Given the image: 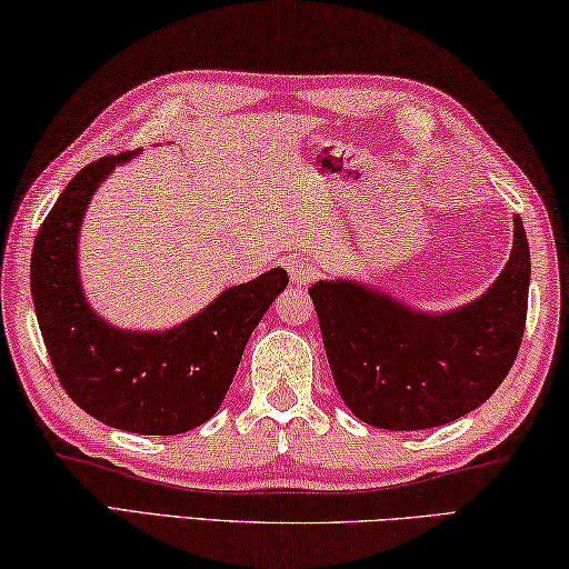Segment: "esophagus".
Wrapping results in <instances>:
<instances>
[{"instance_id":"obj_1","label":"esophagus","mask_w":569,"mask_h":569,"mask_svg":"<svg viewBox=\"0 0 569 569\" xmlns=\"http://www.w3.org/2000/svg\"><path fill=\"white\" fill-rule=\"evenodd\" d=\"M287 269H290V277L295 284H310L317 274L315 264L305 262V259H290V262H287Z\"/></svg>"}]
</instances>
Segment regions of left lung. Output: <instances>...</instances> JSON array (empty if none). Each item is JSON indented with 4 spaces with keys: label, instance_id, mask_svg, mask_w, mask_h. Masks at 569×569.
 I'll list each match as a JSON object with an SVG mask.
<instances>
[{
    "label": "left lung",
    "instance_id": "1",
    "mask_svg": "<svg viewBox=\"0 0 569 569\" xmlns=\"http://www.w3.org/2000/svg\"><path fill=\"white\" fill-rule=\"evenodd\" d=\"M512 252L477 300L422 312L355 279H320L310 297L337 392L382 430H430L472 412L502 385L522 345L530 244L515 217Z\"/></svg>",
    "mask_w": 569,
    "mask_h": 569
}]
</instances>
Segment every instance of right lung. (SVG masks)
<instances>
[{
  "instance_id": "1",
  "label": "right lung",
  "mask_w": 569,
  "mask_h": 569,
  "mask_svg": "<svg viewBox=\"0 0 569 569\" xmlns=\"http://www.w3.org/2000/svg\"><path fill=\"white\" fill-rule=\"evenodd\" d=\"M137 154L97 159L59 194L34 239L32 300L59 382L87 415L124 432L182 435L219 410L247 340L290 277L274 267L229 287L172 330L109 325L82 290L79 229L97 187Z\"/></svg>"
}]
</instances>
